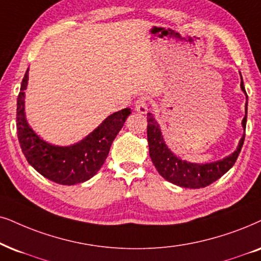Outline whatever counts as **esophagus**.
Returning a JSON list of instances; mask_svg holds the SVG:
<instances>
[{
  "mask_svg": "<svg viewBox=\"0 0 261 261\" xmlns=\"http://www.w3.org/2000/svg\"><path fill=\"white\" fill-rule=\"evenodd\" d=\"M135 110H136L140 114H146L148 112V98L142 96L136 101V106H135Z\"/></svg>",
  "mask_w": 261,
  "mask_h": 261,
  "instance_id": "34e87169",
  "label": "esophagus"
}]
</instances>
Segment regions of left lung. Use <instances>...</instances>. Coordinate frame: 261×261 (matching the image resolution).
<instances>
[{
  "label": "left lung",
  "mask_w": 261,
  "mask_h": 261,
  "mask_svg": "<svg viewBox=\"0 0 261 261\" xmlns=\"http://www.w3.org/2000/svg\"><path fill=\"white\" fill-rule=\"evenodd\" d=\"M241 74V73H240ZM241 89L247 92L243 85L242 75H241ZM248 98V97H247ZM148 126H147V137H148V146H149V155L153 161L154 166L156 167L158 172L163 176L165 179L169 182L176 184L182 188H190V189H199L204 188L217 179H219L224 173H226L233 164L236 163L237 158L241 149H242L245 136L240 140L237 149L230 154L229 156L224 158L223 160L214 161L210 164H194L188 163L186 160H182L178 158L167 148L165 143L163 135L159 124L154 119L153 114H147ZM246 123H247V103H246V115L242 120L243 130L246 133Z\"/></svg>",
  "instance_id": "obj_1"
}]
</instances>
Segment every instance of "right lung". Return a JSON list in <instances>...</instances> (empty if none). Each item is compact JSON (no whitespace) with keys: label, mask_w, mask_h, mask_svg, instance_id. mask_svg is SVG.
<instances>
[{"label":"right lung","mask_w":261,"mask_h":261,"mask_svg":"<svg viewBox=\"0 0 261 261\" xmlns=\"http://www.w3.org/2000/svg\"><path fill=\"white\" fill-rule=\"evenodd\" d=\"M29 68L22 78L16 101V133L28 163L53 182L73 186L90 179L101 169L110 153L112 142L130 115V108L111 114L84 140L67 147L53 146L41 140L29 126L25 117V90Z\"/></svg>","instance_id":"right-lung-1"}]
</instances>
